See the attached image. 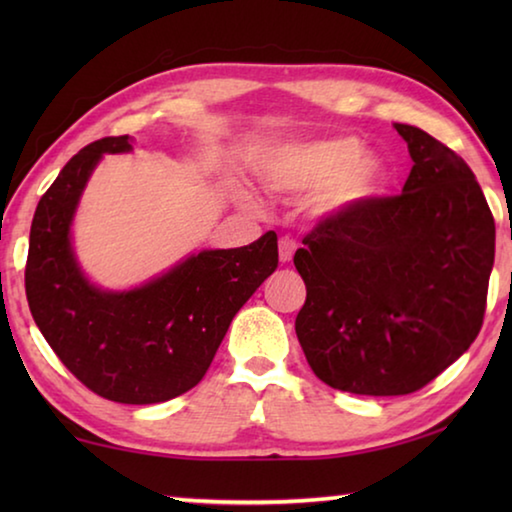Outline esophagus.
<instances>
[{"label": "esophagus", "mask_w": 512, "mask_h": 512, "mask_svg": "<svg viewBox=\"0 0 512 512\" xmlns=\"http://www.w3.org/2000/svg\"><path fill=\"white\" fill-rule=\"evenodd\" d=\"M293 253H296V241L289 239V237H282V239H280V262H282V264L291 262Z\"/></svg>", "instance_id": "obj_1"}]
</instances>
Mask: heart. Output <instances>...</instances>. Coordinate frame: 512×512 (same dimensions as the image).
Masks as SVG:
<instances>
[{
    "instance_id": "1",
    "label": "heart",
    "mask_w": 512,
    "mask_h": 512,
    "mask_svg": "<svg viewBox=\"0 0 512 512\" xmlns=\"http://www.w3.org/2000/svg\"><path fill=\"white\" fill-rule=\"evenodd\" d=\"M259 180L280 196L309 194V210L320 221L350 214L375 196L386 178L381 155L361 149L354 137L287 142L268 149L257 164ZM257 207L253 196H244Z\"/></svg>"
}]
</instances>
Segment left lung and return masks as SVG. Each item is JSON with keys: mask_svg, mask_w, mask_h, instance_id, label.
Here are the masks:
<instances>
[{"mask_svg": "<svg viewBox=\"0 0 512 512\" xmlns=\"http://www.w3.org/2000/svg\"><path fill=\"white\" fill-rule=\"evenodd\" d=\"M393 126L413 160L402 194L320 221L293 257L302 352L354 395H409L452 366L479 334L495 264V219L467 162Z\"/></svg>", "mask_w": 512, "mask_h": 512, "instance_id": "8db88e82", "label": "left lung"}]
</instances>
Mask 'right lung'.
<instances>
[{
  "instance_id": "1",
  "label": "right lung",
  "mask_w": 512,
  "mask_h": 512,
  "mask_svg": "<svg viewBox=\"0 0 512 512\" xmlns=\"http://www.w3.org/2000/svg\"><path fill=\"white\" fill-rule=\"evenodd\" d=\"M131 151L133 137H103L65 164L33 214L24 280L33 320L76 379L112 402L158 404L203 379L232 318L277 268V237L189 253L140 287L92 282L74 216L103 155Z\"/></svg>"
}]
</instances>
